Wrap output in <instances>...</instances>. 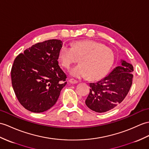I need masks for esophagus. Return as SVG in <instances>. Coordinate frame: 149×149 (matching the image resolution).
I'll return each mask as SVG.
<instances>
[{
    "instance_id": "34e87169",
    "label": "esophagus",
    "mask_w": 149,
    "mask_h": 149,
    "mask_svg": "<svg viewBox=\"0 0 149 149\" xmlns=\"http://www.w3.org/2000/svg\"><path fill=\"white\" fill-rule=\"evenodd\" d=\"M69 82H70V84H77L78 81L77 80H75L74 79H70V80H69Z\"/></svg>"
}]
</instances>
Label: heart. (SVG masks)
I'll return each mask as SVG.
<instances>
[{
  "instance_id": "obj_1",
  "label": "heart",
  "mask_w": 149,
  "mask_h": 149,
  "mask_svg": "<svg viewBox=\"0 0 149 149\" xmlns=\"http://www.w3.org/2000/svg\"><path fill=\"white\" fill-rule=\"evenodd\" d=\"M72 68L70 74L75 77H88L92 80H98L105 77L114 61V54L110 47L93 40H79L72 44V47L63 45L59 52V60L62 67Z\"/></svg>"
}]
</instances>
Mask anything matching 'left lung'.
Returning a JSON list of instances; mask_svg holds the SVG:
<instances>
[{"label":"left lung","instance_id":"left-lung-1","mask_svg":"<svg viewBox=\"0 0 149 149\" xmlns=\"http://www.w3.org/2000/svg\"><path fill=\"white\" fill-rule=\"evenodd\" d=\"M133 65L121 61L105 78L97 82L89 83L91 88L85 103L89 109L102 113L113 109L126 98L132 85Z\"/></svg>","mask_w":149,"mask_h":149}]
</instances>
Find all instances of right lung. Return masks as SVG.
I'll list each match as a JSON object with an SVG mask.
<instances>
[{"instance_id": "1", "label": "right lung", "mask_w": 149, "mask_h": 149, "mask_svg": "<svg viewBox=\"0 0 149 149\" xmlns=\"http://www.w3.org/2000/svg\"><path fill=\"white\" fill-rule=\"evenodd\" d=\"M62 45L57 39L37 43L14 61L11 72L14 91L20 104L30 112L51 109L67 84V75L58 61Z\"/></svg>"}]
</instances>
